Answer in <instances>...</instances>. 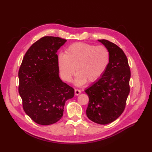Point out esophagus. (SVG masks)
<instances>
[{
  "mask_svg": "<svg viewBox=\"0 0 152 152\" xmlns=\"http://www.w3.org/2000/svg\"><path fill=\"white\" fill-rule=\"evenodd\" d=\"M80 93H81V91L80 90L77 89H75V95L78 96V95H79Z\"/></svg>",
  "mask_w": 152,
  "mask_h": 152,
  "instance_id": "34e87169",
  "label": "esophagus"
}]
</instances>
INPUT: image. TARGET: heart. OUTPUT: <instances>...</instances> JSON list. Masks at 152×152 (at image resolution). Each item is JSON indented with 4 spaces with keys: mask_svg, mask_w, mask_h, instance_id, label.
<instances>
[{
    "mask_svg": "<svg viewBox=\"0 0 152 152\" xmlns=\"http://www.w3.org/2000/svg\"><path fill=\"white\" fill-rule=\"evenodd\" d=\"M110 55L104 45L77 42L71 44L65 54H59L58 64L63 79L70 82L76 71L75 83L82 86L87 81L93 82L102 77L109 65Z\"/></svg>",
    "mask_w": 152,
    "mask_h": 152,
    "instance_id": "b5f03b06",
    "label": "heart"
}]
</instances>
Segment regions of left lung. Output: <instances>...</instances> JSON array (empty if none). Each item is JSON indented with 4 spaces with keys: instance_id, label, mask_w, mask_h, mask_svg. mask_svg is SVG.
Returning <instances> with one entry per match:
<instances>
[{
    "instance_id": "1",
    "label": "left lung",
    "mask_w": 152,
    "mask_h": 152,
    "mask_svg": "<svg viewBox=\"0 0 152 152\" xmlns=\"http://www.w3.org/2000/svg\"><path fill=\"white\" fill-rule=\"evenodd\" d=\"M98 41L108 49L110 60L103 75L85 91L89 96L86 115L93 122L105 125L115 121L125 109L131 71L120 48L107 40Z\"/></svg>"
}]
</instances>
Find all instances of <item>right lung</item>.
<instances>
[{
    "label": "right lung",
    "instance_id": "1",
    "mask_svg": "<svg viewBox=\"0 0 152 152\" xmlns=\"http://www.w3.org/2000/svg\"><path fill=\"white\" fill-rule=\"evenodd\" d=\"M66 42L56 37L40 39L26 51L18 72L23 108L40 125L60 120L66 101L74 96V89L59 76L56 53Z\"/></svg>",
    "mask_w": 152,
    "mask_h": 152
}]
</instances>
